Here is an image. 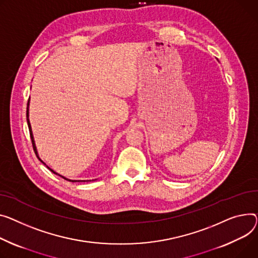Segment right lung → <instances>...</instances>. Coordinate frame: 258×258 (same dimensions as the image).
<instances>
[{"label": "right lung", "instance_id": "add662e5", "mask_svg": "<svg viewBox=\"0 0 258 258\" xmlns=\"http://www.w3.org/2000/svg\"><path fill=\"white\" fill-rule=\"evenodd\" d=\"M27 122H28V126H29V131H30V137H31V140H32V145H33V149H34V151H35V154L37 156V158L39 159V157H38V153H37V149H36V146H35V142H34V138H33V134H32V128H31V124H30V120H29V101H28V107H27ZM40 160V159H39ZM41 161V160H40ZM42 162V161H41ZM43 163V162H42ZM44 164V163H43ZM48 168V167H47ZM51 172L53 173H55V174H58V173H56L54 170H51L50 168H48ZM59 175V174H58ZM61 176V175H60ZM63 177V176H62ZM64 179H66V180H70V181H73V182H75V181H81V180H71V179H67V178H65V177H63ZM82 181H85V180H82ZM87 181H90V180H87Z\"/></svg>", "mask_w": 258, "mask_h": 258}]
</instances>
